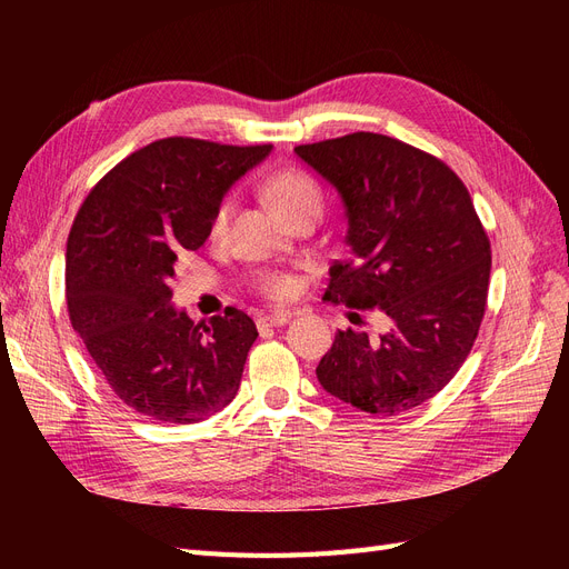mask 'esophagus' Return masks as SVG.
<instances>
[{
  "label": "esophagus",
  "mask_w": 569,
  "mask_h": 569,
  "mask_svg": "<svg viewBox=\"0 0 569 569\" xmlns=\"http://www.w3.org/2000/svg\"><path fill=\"white\" fill-rule=\"evenodd\" d=\"M291 320V313L289 311H272V313H263L258 316V327H282Z\"/></svg>",
  "instance_id": "34e87169"
}]
</instances>
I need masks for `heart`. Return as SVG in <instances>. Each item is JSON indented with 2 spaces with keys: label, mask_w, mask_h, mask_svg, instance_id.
Masks as SVG:
<instances>
[{
  "label": "heart",
  "mask_w": 569,
  "mask_h": 569,
  "mask_svg": "<svg viewBox=\"0 0 569 569\" xmlns=\"http://www.w3.org/2000/svg\"><path fill=\"white\" fill-rule=\"evenodd\" d=\"M266 194L270 203L278 209L282 216L291 218L301 211L316 209L322 211V187L320 182L306 173L301 168H280L268 178L266 182ZM232 213V199L226 197L211 218V237L220 239L228 230V220ZM256 291L270 301H284L297 291V280L291 278L289 272L282 270H266L256 278Z\"/></svg>",
  "instance_id": "obj_1"
}]
</instances>
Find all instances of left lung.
Instances as JSON below:
<instances>
[{
  "label": "left lung",
  "instance_id": "left-lung-1",
  "mask_svg": "<svg viewBox=\"0 0 569 569\" xmlns=\"http://www.w3.org/2000/svg\"><path fill=\"white\" fill-rule=\"evenodd\" d=\"M295 151L349 216L351 256L332 263L322 299L391 318L375 339L339 330L316 375L343 403L399 416L437 396L472 351L489 295L487 230L468 187L418 147L351 132Z\"/></svg>",
  "mask_w": 569,
  "mask_h": 569
}]
</instances>
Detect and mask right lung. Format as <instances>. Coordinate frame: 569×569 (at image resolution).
Here are the masks:
<instances>
[{
  "label": "right lung",
  "instance_id": "add662e5",
  "mask_svg": "<svg viewBox=\"0 0 569 569\" xmlns=\"http://www.w3.org/2000/svg\"><path fill=\"white\" fill-rule=\"evenodd\" d=\"M270 149L166 137L116 163L80 206L66 244L68 318L113 393L144 418L199 422L237 396L253 320L232 306L209 325L189 320L170 306L168 280Z\"/></svg>",
  "mask_w": 569,
  "mask_h": 569
}]
</instances>
